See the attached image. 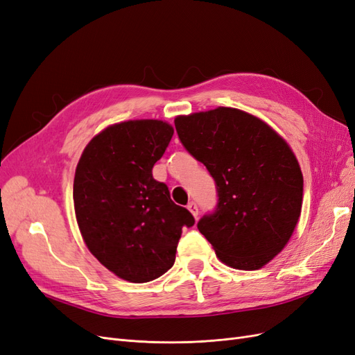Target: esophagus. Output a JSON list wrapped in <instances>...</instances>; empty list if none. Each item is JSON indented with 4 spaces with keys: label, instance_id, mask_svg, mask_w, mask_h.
<instances>
[{
    "label": "esophagus",
    "instance_id": "obj_1",
    "mask_svg": "<svg viewBox=\"0 0 355 355\" xmlns=\"http://www.w3.org/2000/svg\"><path fill=\"white\" fill-rule=\"evenodd\" d=\"M188 210L192 213V216L195 217V218H197L198 217V205L197 204H195L193 201H191L189 204H188Z\"/></svg>",
    "mask_w": 355,
    "mask_h": 355
}]
</instances>
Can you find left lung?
Instances as JSON below:
<instances>
[{
	"label": "left lung",
	"instance_id": "obj_1",
	"mask_svg": "<svg viewBox=\"0 0 355 355\" xmlns=\"http://www.w3.org/2000/svg\"><path fill=\"white\" fill-rule=\"evenodd\" d=\"M176 132L187 151L216 182V210L198 230L225 264L257 270L288 243L301 214L304 179L284 138L238 108L179 116Z\"/></svg>",
	"mask_w": 355,
	"mask_h": 355
}]
</instances>
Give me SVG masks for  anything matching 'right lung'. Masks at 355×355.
Segmentation results:
<instances>
[{
	"label": "right lung",
	"instance_id": "add662e5",
	"mask_svg": "<svg viewBox=\"0 0 355 355\" xmlns=\"http://www.w3.org/2000/svg\"><path fill=\"white\" fill-rule=\"evenodd\" d=\"M172 137L162 120L121 121L91 139L76 167L73 201L82 238L110 272L133 284L164 275L182 227L195 223L153 178Z\"/></svg>",
	"mask_w": 355,
	"mask_h": 355
}]
</instances>
